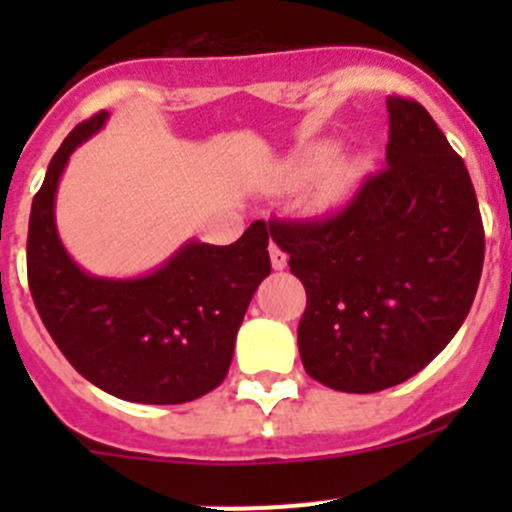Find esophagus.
<instances>
[{
	"mask_svg": "<svg viewBox=\"0 0 512 512\" xmlns=\"http://www.w3.org/2000/svg\"><path fill=\"white\" fill-rule=\"evenodd\" d=\"M270 260H272V267H275V270H285L287 267V255L275 245V242L270 245Z\"/></svg>",
	"mask_w": 512,
	"mask_h": 512,
	"instance_id": "esophagus-1",
	"label": "esophagus"
}]
</instances>
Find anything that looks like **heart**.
Masks as SVG:
<instances>
[{"label": "heart", "mask_w": 512, "mask_h": 512, "mask_svg": "<svg viewBox=\"0 0 512 512\" xmlns=\"http://www.w3.org/2000/svg\"><path fill=\"white\" fill-rule=\"evenodd\" d=\"M332 156H334V151L329 146L312 148V151H307L302 158L297 160V165H294V178H299V180L314 178V175H319L329 163H332ZM342 188H344V178H334L332 183L324 185V190L319 193V203L322 205L334 203V200L342 195Z\"/></svg>", "instance_id": "1"}]
</instances>
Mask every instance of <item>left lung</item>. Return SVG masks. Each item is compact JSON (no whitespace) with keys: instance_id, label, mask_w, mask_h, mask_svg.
Wrapping results in <instances>:
<instances>
[{"instance_id":"1","label":"left lung","mask_w":512,"mask_h":512,"mask_svg":"<svg viewBox=\"0 0 512 512\" xmlns=\"http://www.w3.org/2000/svg\"><path fill=\"white\" fill-rule=\"evenodd\" d=\"M386 168L327 220H270L307 289L297 327L312 379L374 394L418 374L471 312L485 235L466 163L431 113L389 96Z\"/></svg>"}]
</instances>
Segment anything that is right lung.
I'll return each instance as SVG.
<instances>
[{"label":"right lung","mask_w":512,"mask_h":512,"mask_svg":"<svg viewBox=\"0 0 512 512\" xmlns=\"http://www.w3.org/2000/svg\"><path fill=\"white\" fill-rule=\"evenodd\" d=\"M106 118L96 113L66 136L34 195L29 289L51 339L84 379L133 404H185L227 376L247 304L272 270L270 232L255 220L232 245L188 240L133 280L81 270L56 230V188L71 153Z\"/></svg>","instance_id":"add662e5"}]
</instances>
